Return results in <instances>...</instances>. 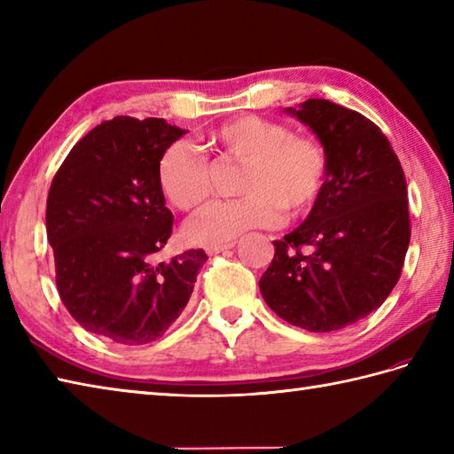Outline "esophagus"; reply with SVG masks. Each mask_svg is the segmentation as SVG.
<instances>
[{
  "mask_svg": "<svg viewBox=\"0 0 454 454\" xmlns=\"http://www.w3.org/2000/svg\"><path fill=\"white\" fill-rule=\"evenodd\" d=\"M234 247V242L232 244H218V246H208L207 247V254L208 255H216V254H224L228 252V249Z\"/></svg>",
  "mask_w": 454,
  "mask_h": 454,
  "instance_id": "1",
  "label": "esophagus"
}]
</instances>
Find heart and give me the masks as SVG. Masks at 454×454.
Wrapping results in <instances>:
<instances>
[{
  "mask_svg": "<svg viewBox=\"0 0 454 454\" xmlns=\"http://www.w3.org/2000/svg\"><path fill=\"white\" fill-rule=\"evenodd\" d=\"M210 140L224 156L246 163L238 187L244 197L212 202L189 220L185 238L191 244L218 246L249 230L275 228L285 220V210L301 216L320 199L327 158L316 138L293 134L277 121L244 114L220 124ZM158 181L179 210H195L210 195L207 161L185 140L163 152Z\"/></svg>",
  "mask_w": 454,
  "mask_h": 454,
  "instance_id": "b5f03b06",
  "label": "heart"
}]
</instances>
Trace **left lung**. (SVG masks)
<instances>
[{
    "instance_id": "left-lung-1",
    "label": "left lung",
    "mask_w": 454,
    "mask_h": 454,
    "mask_svg": "<svg viewBox=\"0 0 454 454\" xmlns=\"http://www.w3.org/2000/svg\"><path fill=\"white\" fill-rule=\"evenodd\" d=\"M285 113L324 146L325 185L302 224L273 242L259 288L285 322L335 332L376 310L398 283L410 246L406 177L388 138L361 113L327 99Z\"/></svg>"
}]
</instances>
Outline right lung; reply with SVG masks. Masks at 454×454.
Segmentation results:
<instances>
[{"instance_id":"right-lung-1","label":"right lung","mask_w":454,"mask_h":454,"mask_svg":"<svg viewBox=\"0 0 454 454\" xmlns=\"http://www.w3.org/2000/svg\"><path fill=\"white\" fill-rule=\"evenodd\" d=\"M187 130L114 117L75 144L46 200V236L64 306L83 330L119 345L156 341L185 310L202 249L158 263L173 215L160 160Z\"/></svg>"}]
</instances>
